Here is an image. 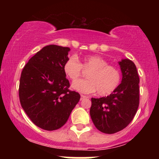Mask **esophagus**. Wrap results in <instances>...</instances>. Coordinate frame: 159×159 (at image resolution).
I'll use <instances>...</instances> for the list:
<instances>
[{
    "label": "esophagus",
    "mask_w": 159,
    "mask_h": 159,
    "mask_svg": "<svg viewBox=\"0 0 159 159\" xmlns=\"http://www.w3.org/2000/svg\"><path fill=\"white\" fill-rule=\"evenodd\" d=\"M88 98L87 96H84V95H81V100H83L84 98Z\"/></svg>",
    "instance_id": "34e87169"
}]
</instances>
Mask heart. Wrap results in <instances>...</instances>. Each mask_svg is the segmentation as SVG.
Segmentation results:
<instances>
[{"label": "heart", "instance_id": "obj_1", "mask_svg": "<svg viewBox=\"0 0 159 159\" xmlns=\"http://www.w3.org/2000/svg\"><path fill=\"white\" fill-rule=\"evenodd\" d=\"M90 71L87 80L75 82L72 87L81 93L89 94L98 91L100 96L111 94L117 88L121 81L119 69L109 65L106 60L98 55L87 56L80 63L75 56L69 57L63 64V72L67 78L74 81L82 74V68Z\"/></svg>", "mask_w": 159, "mask_h": 159}]
</instances>
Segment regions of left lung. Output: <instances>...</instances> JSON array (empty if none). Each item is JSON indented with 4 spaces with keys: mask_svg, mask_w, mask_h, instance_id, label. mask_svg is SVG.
Returning a JSON list of instances; mask_svg holds the SVG:
<instances>
[{
    "mask_svg": "<svg viewBox=\"0 0 159 159\" xmlns=\"http://www.w3.org/2000/svg\"><path fill=\"white\" fill-rule=\"evenodd\" d=\"M122 81L112 93L91 98L90 110L95 126L105 134L123 130L132 122L139 106V75L136 66L129 59L119 62Z\"/></svg>",
    "mask_w": 159,
    "mask_h": 159,
    "instance_id": "obj_1",
    "label": "left lung"
}]
</instances>
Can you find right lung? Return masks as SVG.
<instances>
[{"instance_id": "1", "label": "right lung", "mask_w": 159, "mask_h": 159, "mask_svg": "<svg viewBox=\"0 0 159 159\" xmlns=\"http://www.w3.org/2000/svg\"><path fill=\"white\" fill-rule=\"evenodd\" d=\"M69 51L56 45L45 46L21 72L20 103L33 123L44 130L63 126L81 98L78 93L69 90L70 84L63 72Z\"/></svg>"}]
</instances>
